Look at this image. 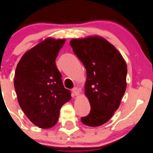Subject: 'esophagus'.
I'll return each mask as SVG.
<instances>
[{
    "instance_id": "obj_1",
    "label": "esophagus",
    "mask_w": 153,
    "mask_h": 153,
    "mask_svg": "<svg viewBox=\"0 0 153 153\" xmlns=\"http://www.w3.org/2000/svg\"><path fill=\"white\" fill-rule=\"evenodd\" d=\"M72 91H73V93H74L76 96H78L79 94H80V90H79L78 88H74Z\"/></svg>"
}]
</instances>
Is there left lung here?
I'll use <instances>...</instances> for the list:
<instances>
[{
  "instance_id": "obj_1",
  "label": "left lung",
  "mask_w": 153,
  "mask_h": 153,
  "mask_svg": "<svg viewBox=\"0 0 153 153\" xmlns=\"http://www.w3.org/2000/svg\"><path fill=\"white\" fill-rule=\"evenodd\" d=\"M70 44L86 70L85 95L91 110L81 121L99 127L119 108L127 88V64L117 49L101 36L73 39Z\"/></svg>"
}]
</instances>
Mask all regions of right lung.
I'll return each mask as SVG.
<instances>
[{
	"instance_id": "add662e5",
	"label": "right lung",
	"mask_w": 153,
	"mask_h": 153,
	"mask_svg": "<svg viewBox=\"0 0 153 153\" xmlns=\"http://www.w3.org/2000/svg\"><path fill=\"white\" fill-rule=\"evenodd\" d=\"M65 41L46 38L28 50L16 66L14 88L18 102L26 117L39 128L54 127L61 106L71 99L55 64Z\"/></svg>"
}]
</instances>
